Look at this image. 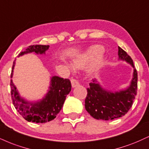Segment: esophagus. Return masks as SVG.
Listing matches in <instances>:
<instances>
[{
  "label": "esophagus",
  "mask_w": 149,
  "mask_h": 149,
  "mask_svg": "<svg viewBox=\"0 0 149 149\" xmlns=\"http://www.w3.org/2000/svg\"><path fill=\"white\" fill-rule=\"evenodd\" d=\"M71 85H72V87H73V88L77 87V86L79 85V82H78L76 80H75V79H71Z\"/></svg>",
  "instance_id": "esophagus-1"
}]
</instances>
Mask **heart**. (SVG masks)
<instances>
[{
	"mask_svg": "<svg viewBox=\"0 0 149 149\" xmlns=\"http://www.w3.org/2000/svg\"><path fill=\"white\" fill-rule=\"evenodd\" d=\"M103 51V48L100 45L91 46L85 53L78 55L76 58L73 59V66L76 68H82L96 58L91 64L89 72L91 73H97L104 64L105 60H104L103 57L101 55Z\"/></svg>",
	"mask_w": 149,
	"mask_h": 149,
	"instance_id": "1",
	"label": "heart"
}]
</instances>
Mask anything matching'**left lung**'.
I'll return each mask as SVG.
<instances>
[{
  "label": "left lung",
  "instance_id": "8db88e82",
  "mask_svg": "<svg viewBox=\"0 0 149 149\" xmlns=\"http://www.w3.org/2000/svg\"><path fill=\"white\" fill-rule=\"evenodd\" d=\"M119 60L126 61L133 67V75L130 85L119 92L107 91L102 87L96 80L93 79L87 88L85 109L96 119L112 120L124 116L130 107L137 95V72L132 58L119 46Z\"/></svg>",
  "mask_w": 149,
  "mask_h": 149
}]
</instances>
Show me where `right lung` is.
Wrapping results in <instances>:
<instances>
[{"label":"right lung","instance_id":"right-lung-1","mask_svg":"<svg viewBox=\"0 0 149 149\" xmlns=\"http://www.w3.org/2000/svg\"><path fill=\"white\" fill-rule=\"evenodd\" d=\"M48 48V45L30 46L26 51L21 52L19 57L33 52L37 54H45V52ZM14 64L15 62H14L11 78L13 76ZM10 87L14 106L26 121L35 123H46L54 119L60 112L67 95L71 92V84L69 79H64L59 76H53L47 94L42 100L37 102H29L21 97L12 80L10 81Z\"/></svg>","mask_w":149,"mask_h":149}]
</instances>
